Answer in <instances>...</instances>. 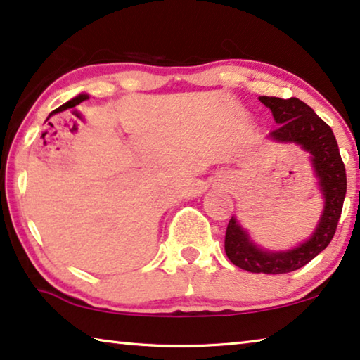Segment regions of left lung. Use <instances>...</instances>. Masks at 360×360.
Masks as SVG:
<instances>
[{"instance_id": "8db88e82", "label": "left lung", "mask_w": 360, "mask_h": 360, "mask_svg": "<svg viewBox=\"0 0 360 360\" xmlns=\"http://www.w3.org/2000/svg\"><path fill=\"white\" fill-rule=\"evenodd\" d=\"M270 108L278 124L270 137L278 142H292L312 155V165L323 195V213L314 234L297 248L284 252H270L252 243L234 217L229 219L224 250L236 266L250 273L280 275L307 265L331 243L340 221L346 197V169L342 163L335 134L309 105L299 98L283 100L278 96H260Z\"/></svg>"}]
</instances>
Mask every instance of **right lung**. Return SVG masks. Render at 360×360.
Returning a JSON list of instances; mask_svg holds the SVG:
<instances>
[{
    "mask_svg": "<svg viewBox=\"0 0 360 360\" xmlns=\"http://www.w3.org/2000/svg\"><path fill=\"white\" fill-rule=\"evenodd\" d=\"M89 98V95L87 94H80V95H77L76 96V98H72V100H69L68 101V103H64V105H61L60 106V108H56L55 111H53V112H58V111H63V110H66V108H72V106H76V105H79L80 103V101H84V100H87ZM53 112H51V115H53ZM50 115V116H51ZM50 116H48V117H50Z\"/></svg>",
    "mask_w": 360,
    "mask_h": 360,
    "instance_id": "1",
    "label": "right lung"
}]
</instances>
